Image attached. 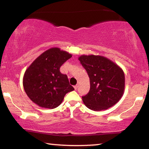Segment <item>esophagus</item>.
Wrapping results in <instances>:
<instances>
[{"instance_id": "1", "label": "esophagus", "mask_w": 149, "mask_h": 149, "mask_svg": "<svg viewBox=\"0 0 149 149\" xmlns=\"http://www.w3.org/2000/svg\"><path fill=\"white\" fill-rule=\"evenodd\" d=\"M74 89H75V90H76V89H77V85H75V86H74Z\"/></svg>"}]
</instances>
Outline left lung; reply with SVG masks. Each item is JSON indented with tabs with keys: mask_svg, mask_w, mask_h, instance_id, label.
<instances>
[{
	"mask_svg": "<svg viewBox=\"0 0 149 149\" xmlns=\"http://www.w3.org/2000/svg\"><path fill=\"white\" fill-rule=\"evenodd\" d=\"M80 63L90 79V90L83 102L94 111L107 110L116 104L125 89L123 70L112 60L99 55H81Z\"/></svg>",
	"mask_w": 149,
	"mask_h": 149,
	"instance_id": "8db88e82",
	"label": "left lung"
}]
</instances>
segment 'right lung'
<instances>
[{
    "label": "right lung",
    "instance_id": "1",
    "mask_svg": "<svg viewBox=\"0 0 149 149\" xmlns=\"http://www.w3.org/2000/svg\"><path fill=\"white\" fill-rule=\"evenodd\" d=\"M72 56L57 47L45 51L25 72L23 85L25 92L33 102L45 108H55L64 100L66 93L74 88L60 68Z\"/></svg>",
    "mask_w": 149,
    "mask_h": 149
}]
</instances>
